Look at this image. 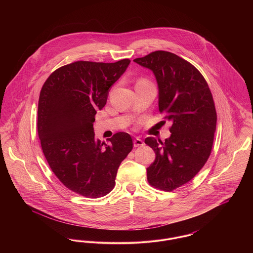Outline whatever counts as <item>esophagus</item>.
I'll list each match as a JSON object with an SVG mask.
<instances>
[{
	"label": "esophagus",
	"mask_w": 253,
	"mask_h": 253,
	"mask_svg": "<svg viewBox=\"0 0 253 253\" xmlns=\"http://www.w3.org/2000/svg\"><path fill=\"white\" fill-rule=\"evenodd\" d=\"M143 145H144V142L140 138L133 139V147H139V146H143Z\"/></svg>",
	"instance_id": "obj_1"
}]
</instances>
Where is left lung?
Returning a JSON list of instances; mask_svg holds the SVG:
<instances>
[{
    "label": "left lung",
    "instance_id": "left-lung-1",
    "mask_svg": "<svg viewBox=\"0 0 253 253\" xmlns=\"http://www.w3.org/2000/svg\"><path fill=\"white\" fill-rule=\"evenodd\" d=\"M133 61L155 74L159 112L172 123L165 142L145 139L156 153L147 168L148 181L170 192L192 180L211 155L216 129L214 101L202 74L173 53L159 50Z\"/></svg>",
    "mask_w": 253,
    "mask_h": 253
}]
</instances>
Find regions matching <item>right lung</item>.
Wrapping results in <instances>:
<instances>
[{
    "instance_id": "right-lung-1",
    "label": "right lung",
    "mask_w": 253,
    "mask_h": 253,
    "mask_svg": "<svg viewBox=\"0 0 253 253\" xmlns=\"http://www.w3.org/2000/svg\"><path fill=\"white\" fill-rule=\"evenodd\" d=\"M130 62L75 61L52 73L41 90L37 126L43 155L59 180L85 197L108 194L132 151L129 133L117 132L106 144L95 138L93 127L96 111Z\"/></svg>"
}]
</instances>
